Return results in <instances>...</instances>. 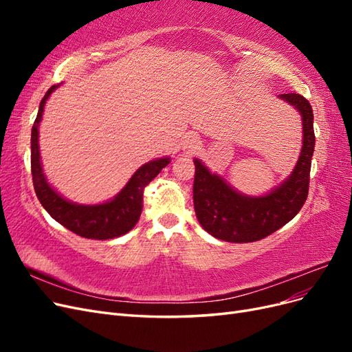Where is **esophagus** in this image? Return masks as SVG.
<instances>
[{
  "label": "esophagus",
  "instance_id": "1",
  "mask_svg": "<svg viewBox=\"0 0 352 352\" xmlns=\"http://www.w3.org/2000/svg\"><path fill=\"white\" fill-rule=\"evenodd\" d=\"M188 144H189V146H190L192 144H195V140H189V141H188Z\"/></svg>",
  "mask_w": 352,
  "mask_h": 352
}]
</instances>
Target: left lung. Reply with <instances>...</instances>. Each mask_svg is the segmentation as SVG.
I'll list each match as a JSON object with an SVG mask.
<instances>
[{
	"mask_svg": "<svg viewBox=\"0 0 352 352\" xmlns=\"http://www.w3.org/2000/svg\"><path fill=\"white\" fill-rule=\"evenodd\" d=\"M279 97L301 113L304 138L292 175L273 192L257 198L242 195L194 158L195 214L199 225L217 239L247 243L269 236L298 214L308 197L316 144L313 109L300 94H282Z\"/></svg>",
	"mask_w": 352,
	"mask_h": 352,
	"instance_id": "obj_1",
	"label": "left lung"
}]
</instances>
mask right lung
Listing matches in <instances>:
<instances>
[{
    "label": "right lung",
    "instance_id": "obj_1",
    "mask_svg": "<svg viewBox=\"0 0 352 352\" xmlns=\"http://www.w3.org/2000/svg\"><path fill=\"white\" fill-rule=\"evenodd\" d=\"M56 88L57 87L54 85L44 95L39 104L35 123L32 126L30 168L36 197L52 219L82 238L102 241L122 236L133 229L138 220H140L144 188L170 163V158L154 160V162L146 163L141 168H138L117 197L105 202V204L79 206L60 197L47 184V179L42 173L38 144V127L42 119V113H44V105L51 92Z\"/></svg>",
    "mask_w": 352,
    "mask_h": 352
}]
</instances>
